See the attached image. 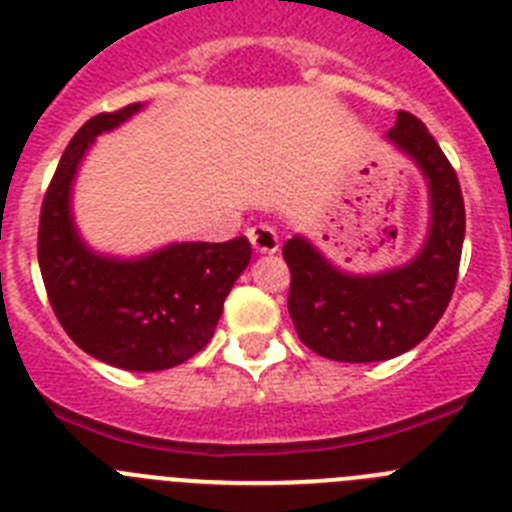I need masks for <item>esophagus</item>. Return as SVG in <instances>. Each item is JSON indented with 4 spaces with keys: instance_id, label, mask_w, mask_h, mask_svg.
<instances>
[{
    "instance_id": "1",
    "label": "esophagus",
    "mask_w": 512,
    "mask_h": 512,
    "mask_svg": "<svg viewBox=\"0 0 512 512\" xmlns=\"http://www.w3.org/2000/svg\"><path fill=\"white\" fill-rule=\"evenodd\" d=\"M248 241H251L256 253H274L279 248L277 230L269 228V225H253V228L248 230Z\"/></svg>"
}]
</instances>
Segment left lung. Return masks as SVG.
Masks as SVG:
<instances>
[{"label":"left lung","instance_id":"left-lung-1","mask_svg":"<svg viewBox=\"0 0 512 512\" xmlns=\"http://www.w3.org/2000/svg\"><path fill=\"white\" fill-rule=\"evenodd\" d=\"M387 138L408 153L428 179L431 233L410 264L354 277L325 261L302 235L289 238V315L297 336L333 361H384L418 346L441 320L459 277L467 212L454 166L436 138L410 112H397Z\"/></svg>","mask_w":512,"mask_h":512}]
</instances>
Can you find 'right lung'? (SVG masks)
I'll use <instances>...</instances> for the list:
<instances>
[{"label": "right lung", "mask_w": 512, "mask_h": 512, "mask_svg": "<svg viewBox=\"0 0 512 512\" xmlns=\"http://www.w3.org/2000/svg\"><path fill=\"white\" fill-rule=\"evenodd\" d=\"M135 102L99 112L63 151L40 207L38 264L58 323L104 364L161 372L210 343L223 302L251 261V243H171L135 261L84 246L71 220V182L92 140L140 110Z\"/></svg>", "instance_id": "right-lung-1"}]
</instances>
